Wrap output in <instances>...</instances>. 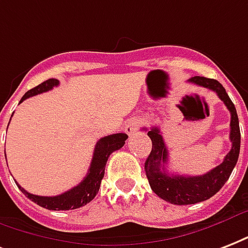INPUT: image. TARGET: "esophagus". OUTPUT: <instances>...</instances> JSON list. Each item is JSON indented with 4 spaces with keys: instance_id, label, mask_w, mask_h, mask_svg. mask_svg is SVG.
<instances>
[{
    "instance_id": "34e87169",
    "label": "esophagus",
    "mask_w": 248,
    "mask_h": 248,
    "mask_svg": "<svg viewBox=\"0 0 248 248\" xmlns=\"http://www.w3.org/2000/svg\"><path fill=\"white\" fill-rule=\"evenodd\" d=\"M138 126H139V122L137 120H130L127 124H124V132L127 134L128 137H131L138 130Z\"/></svg>"
}]
</instances>
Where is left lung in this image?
Returning a JSON list of instances; mask_svg holds the SVG:
<instances>
[{
  "instance_id": "obj_1",
  "label": "left lung",
  "mask_w": 248,
  "mask_h": 248,
  "mask_svg": "<svg viewBox=\"0 0 248 248\" xmlns=\"http://www.w3.org/2000/svg\"><path fill=\"white\" fill-rule=\"evenodd\" d=\"M188 82L198 84L200 87L216 92L221 101L230 111V141L232 149L224 161L215 169L208 171L203 175H179L169 174L166 170L169 152L164 143L160 128L151 127L148 130V137L152 140V151L148 158L145 160L144 170L148 178L149 186L152 191L162 200L169 202L177 205H187L196 204L212 198L215 194L220 191L226 181L229 179L234 166L238 161L239 148H241V131H239V121L234 107L233 101L226 93V91L220 82L216 79L204 78V77H194L188 79ZM147 130V128H143Z\"/></svg>"
}]
</instances>
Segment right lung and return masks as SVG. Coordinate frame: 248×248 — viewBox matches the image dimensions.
<instances>
[{
  "label": "right lung",
  "mask_w": 248,
  "mask_h": 248,
  "mask_svg": "<svg viewBox=\"0 0 248 248\" xmlns=\"http://www.w3.org/2000/svg\"><path fill=\"white\" fill-rule=\"evenodd\" d=\"M60 84V82L57 79H48L41 84H39L35 88L27 91L24 96L20 99L19 104L23 103L24 100L28 97H32L35 94L43 93L46 91H50L53 87H57ZM11 120V118H10ZM127 139L126 134H113V135H108V137L101 138L96 145H94L93 157L91 161L90 169L88 173L84 177L82 182L73 187L69 191L63 192L61 195L57 196H39L30 194L24 190L23 187H18L20 188V191L23 192L24 195L30 198V199L36 203L37 205H40L43 208L50 209V211H69V209H77L83 205H86L93 199L96 194L99 192L100 185L104 178V173H105V165L109 156H110L114 151L120 149L124 147V140ZM6 156V155H5Z\"/></svg>",
  "instance_id": "obj_1"
}]
</instances>
